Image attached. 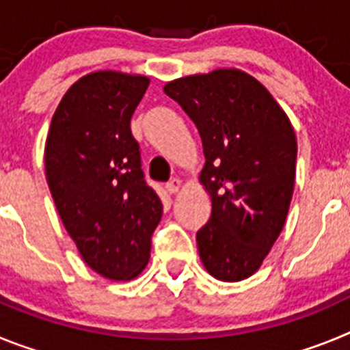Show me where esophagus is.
Returning <instances> with one entry per match:
<instances>
[{
  "mask_svg": "<svg viewBox=\"0 0 350 350\" xmlns=\"http://www.w3.org/2000/svg\"><path fill=\"white\" fill-rule=\"evenodd\" d=\"M180 187H182V182L178 180V178H172V180L166 184V191H168L170 194L178 193V191H180Z\"/></svg>",
  "mask_w": 350,
  "mask_h": 350,
  "instance_id": "1",
  "label": "esophagus"
}]
</instances>
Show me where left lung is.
<instances>
[{
	"instance_id": "obj_1",
	"label": "left lung",
	"mask_w": 350,
	"mask_h": 350,
	"mask_svg": "<svg viewBox=\"0 0 350 350\" xmlns=\"http://www.w3.org/2000/svg\"><path fill=\"white\" fill-rule=\"evenodd\" d=\"M196 124L205 166L200 182L212 215L196 233L203 267L238 282L259 270L286 222L296 177V135L254 77L234 68L165 85Z\"/></svg>"
}]
</instances>
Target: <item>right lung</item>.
<instances>
[{"instance_id":"1","label":"right lung","mask_w":350,"mask_h":350,"mask_svg":"<svg viewBox=\"0 0 350 350\" xmlns=\"http://www.w3.org/2000/svg\"><path fill=\"white\" fill-rule=\"evenodd\" d=\"M147 88V77L120 71L82 77L55 108L45 144L61 221L83 261L110 280L142 273L163 215L129 126Z\"/></svg>"}]
</instances>
